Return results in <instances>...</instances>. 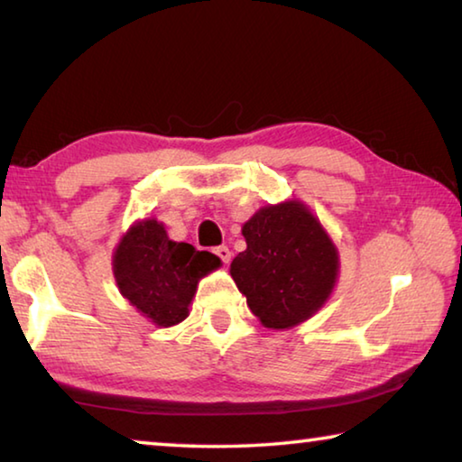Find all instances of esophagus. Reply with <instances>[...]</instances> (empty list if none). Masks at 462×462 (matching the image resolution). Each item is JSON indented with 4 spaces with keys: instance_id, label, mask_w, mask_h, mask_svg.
<instances>
[{
    "instance_id": "1",
    "label": "esophagus",
    "mask_w": 462,
    "mask_h": 462,
    "mask_svg": "<svg viewBox=\"0 0 462 462\" xmlns=\"http://www.w3.org/2000/svg\"><path fill=\"white\" fill-rule=\"evenodd\" d=\"M214 253H216L217 256H220V259H222L226 264H228L230 259H232V250H230L228 246H217V248L214 250Z\"/></svg>"
}]
</instances>
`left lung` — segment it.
Returning a JSON list of instances; mask_svg holds the SVG:
<instances>
[{"instance_id":"obj_1","label":"left lung","mask_w":462,"mask_h":462,"mask_svg":"<svg viewBox=\"0 0 462 462\" xmlns=\"http://www.w3.org/2000/svg\"><path fill=\"white\" fill-rule=\"evenodd\" d=\"M246 250L230 264L238 291L259 322L289 330L330 300L340 273L334 240L300 199L264 206L242 226Z\"/></svg>"}]
</instances>
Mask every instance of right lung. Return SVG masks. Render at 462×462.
Here are the masks:
<instances>
[{"label": "right lung", "mask_w": 462, "mask_h": 462, "mask_svg": "<svg viewBox=\"0 0 462 462\" xmlns=\"http://www.w3.org/2000/svg\"><path fill=\"white\" fill-rule=\"evenodd\" d=\"M222 267L208 250L169 238L165 224L148 217L130 226L112 256L120 293L159 328H171L189 316L199 281Z\"/></svg>", "instance_id": "1"}]
</instances>
